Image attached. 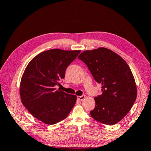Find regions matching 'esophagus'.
<instances>
[{
    "label": "esophagus",
    "instance_id": "obj_1",
    "mask_svg": "<svg viewBox=\"0 0 151 151\" xmlns=\"http://www.w3.org/2000/svg\"><path fill=\"white\" fill-rule=\"evenodd\" d=\"M77 98H78V99L79 100V101H83V99H84L85 98V95H83L81 96H78L77 97Z\"/></svg>",
    "mask_w": 151,
    "mask_h": 151
}]
</instances>
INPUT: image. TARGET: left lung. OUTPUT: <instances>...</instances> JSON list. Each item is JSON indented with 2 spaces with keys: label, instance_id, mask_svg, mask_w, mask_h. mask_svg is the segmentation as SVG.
I'll use <instances>...</instances> for the list:
<instances>
[{
  "label": "left lung",
  "instance_id": "1",
  "mask_svg": "<svg viewBox=\"0 0 151 151\" xmlns=\"http://www.w3.org/2000/svg\"><path fill=\"white\" fill-rule=\"evenodd\" d=\"M78 59L85 63L95 81L102 85V93L94 98L96 106L90 115L100 123L114 125L136 101L137 89L131 70L122 58L105 48L86 50Z\"/></svg>",
  "mask_w": 151,
  "mask_h": 151
}]
</instances>
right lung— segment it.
Listing matches in <instances>:
<instances>
[{"label": "right lung", "mask_w": 151, "mask_h": 151, "mask_svg": "<svg viewBox=\"0 0 151 151\" xmlns=\"http://www.w3.org/2000/svg\"><path fill=\"white\" fill-rule=\"evenodd\" d=\"M80 50L52 49L35 56L23 73L20 94L21 101L35 118L48 125L65 119L74 106L77 97L59 88L67 67Z\"/></svg>", "instance_id": "right-lung-1"}]
</instances>
